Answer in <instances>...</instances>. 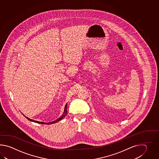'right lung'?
<instances>
[{
    "instance_id": "1",
    "label": "right lung",
    "mask_w": 159,
    "mask_h": 159,
    "mask_svg": "<svg viewBox=\"0 0 159 159\" xmlns=\"http://www.w3.org/2000/svg\"><path fill=\"white\" fill-rule=\"evenodd\" d=\"M23 115H24V116L26 118L28 119V120H29L30 121V122H34V123H40V124H44V125H52V124H54L55 123H57V122H58V121H60V120H61L62 119L64 118V117H65V116L67 115V103L65 105V108H64V112H63V114H62L61 116L60 117V118H58L56 120H54V121H53V122H48V123H45V122H39V121H36V120H34L33 119H30L29 118H28L27 116H25V115L23 114V113H21Z\"/></svg>"
}]
</instances>
